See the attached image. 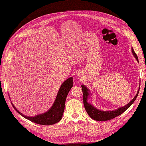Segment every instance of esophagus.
<instances>
[{"label":"esophagus","instance_id":"1","mask_svg":"<svg viewBox=\"0 0 146 146\" xmlns=\"http://www.w3.org/2000/svg\"><path fill=\"white\" fill-rule=\"evenodd\" d=\"M83 77H84V76H83V75L82 73H78L77 75H76V78H77L79 80H82L83 79Z\"/></svg>","mask_w":146,"mask_h":146}]
</instances>
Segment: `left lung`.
<instances>
[{"label": "left lung", "mask_w": 146, "mask_h": 146, "mask_svg": "<svg viewBox=\"0 0 146 146\" xmlns=\"http://www.w3.org/2000/svg\"><path fill=\"white\" fill-rule=\"evenodd\" d=\"M131 51L135 58L137 60L138 62H139L138 57L136 54L135 53L133 47L131 48ZM81 87L82 88V90L83 95L84 106H85V108L88 114L89 115V117L92 119L96 121H108V120L112 119L115 117L119 116V115L123 113L129 108V107H130V106H131L135 101V99L138 96V94H139L140 85H139V89H138L137 94L131 101H130L128 104H127L126 105L122 107H119V108H117V110H112V111H102L96 108L94 106H93L90 103H89L88 101V98H89L90 95L92 96V94L90 92V91L89 90V89L84 85H82Z\"/></svg>", "instance_id": "1"}]
</instances>
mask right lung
<instances>
[{"label": "right lung", "instance_id": "right-lung-1", "mask_svg": "<svg viewBox=\"0 0 146 146\" xmlns=\"http://www.w3.org/2000/svg\"><path fill=\"white\" fill-rule=\"evenodd\" d=\"M73 85V79L72 77L66 80L60 87L55 101L51 108L44 113L38 114L34 117L25 115L19 112L11 102L14 109L23 117L32 121L35 124L51 125L59 122L63 117L64 111L65 102L67 96L69 91L72 88Z\"/></svg>", "mask_w": 146, "mask_h": 146}]
</instances>
